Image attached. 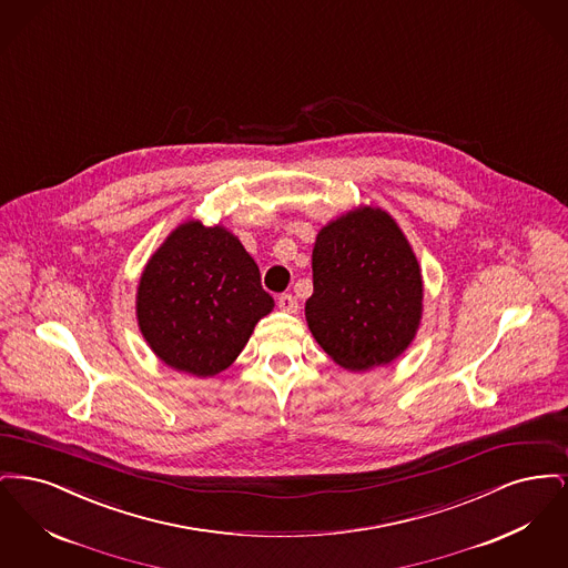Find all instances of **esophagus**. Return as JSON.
I'll list each match as a JSON object with an SVG mask.
<instances>
[{
    "mask_svg": "<svg viewBox=\"0 0 568 568\" xmlns=\"http://www.w3.org/2000/svg\"><path fill=\"white\" fill-rule=\"evenodd\" d=\"M278 308L285 313H297V300L292 294H283L278 296Z\"/></svg>",
    "mask_w": 568,
    "mask_h": 568,
    "instance_id": "obj_1",
    "label": "esophagus"
}]
</instances>
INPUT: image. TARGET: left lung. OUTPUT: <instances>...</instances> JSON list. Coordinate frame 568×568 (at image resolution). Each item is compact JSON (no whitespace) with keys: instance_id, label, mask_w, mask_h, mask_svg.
I'll use <instances>...</instances> for the list:
<instances>
[{"instance_id":"8db88e82","label":"left lung","mask_w":568,"mask_h":568,"mask_svg":"<svg viewBox=\"0 0 568 568\" xmlns=\"http://www.w3.org/2000/svg\"><path fill=\"white\" fill-rule=\"evenodd\" d=\"M422 300L417 257L389 213L359 206L320 230L304 315L338 366L371 371L394 362L417 334Z\"/></svg>"}]
</instances>
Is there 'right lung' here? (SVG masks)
Masks as SVG:
<instances>
[{"label":"right lung","instance_id":"obj_1","mask_svg":"<svg viewBox=\"0 0 568 568\" xmlns=\"http://www.w3.org/2000/svg\"><path fill=\"white\" fill-rule=\"evenodd\" d=\"M274 308L260 268L223 225H179L146 262L135 317L153 353L174 371L213 377L244 349Z\"/></svg>","mask_w":568,"mask_h":568}]
</instances>
